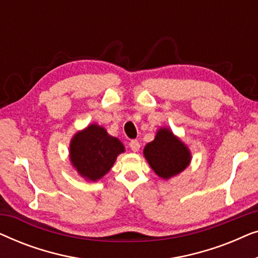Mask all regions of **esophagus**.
<instances>
[{
    "label": "esophagus",
    "mask_w": 258,
    "mask_h": 258,
    "mask_svg": "<svg viewBox=\"0 0 258 258\" xmlns=\"http://www.w3.org/2000/svg\"><path fill=\"white\" fill-rule=\"evenodd\" d=\"M129 146H130V148H132V150L133 151H139L140 150V148H141V144H140V142L137 140H133V141H130V143H129Z\"/></svg>",
    "instance_id": "obj_1"
}]
</instances>
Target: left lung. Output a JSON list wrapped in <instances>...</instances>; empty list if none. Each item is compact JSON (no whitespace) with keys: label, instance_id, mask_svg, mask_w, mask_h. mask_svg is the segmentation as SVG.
<instances>
[{"label":"left lung","instance_id":"8db88e82","mask_svg":"<svg viewBox=\"0 0 258 258\" xmlns=\"http://www.w3.org/2000/svg\"><path fill=\"white\" fill-rule=\"evenodd\" d=\"M143 155L155 174L163 179L181 174L191 162L188 146L168 126L157 130L153 142L144 147Z\"/></svg>","mask_w":258,"mask_h":258}]
</instances>
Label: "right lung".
<instances>
[{
  "label": "right lung",
  "mask_w": 258,
  "mask_h": 258,
  "mask_svg": "<svg viewBox=\"0 0 258 258\" xmlns=\"http://www.w3.org/2000/svg\"><path fill=\"white\" fill-rule=\"evenodd\" d=\"M124 151L121 141L109 135L102 125L91 123L73 136L69 160L80 176L96 182L110 171L116 158Z\"/></svg>",
  "instance_id": "add662e5"
}]
</instances>
